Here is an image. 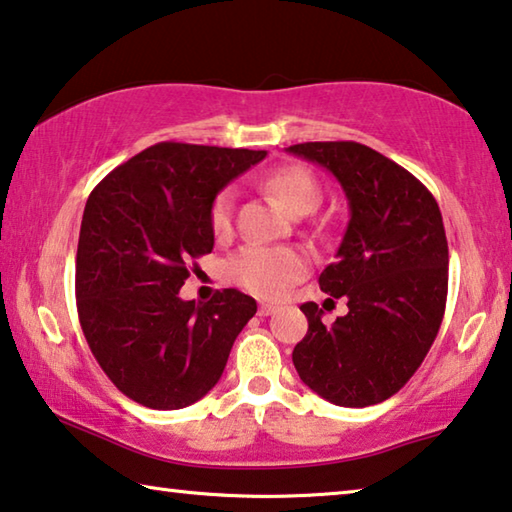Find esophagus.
I'll return each instance as SVG.
<instances>
[{
  "label": "esophagus",
  "instance_id": "esophagus-1",
  "mask_svg": "<svg viewBox=\"0 0 512 512\" xmlns=\"http://www.w3.org/2000/svg\"><path fill=\"white\" fill-rule=\"evenodd\" d=\"M273 312H275V305H269V303H262V305H259V310H257L259 316H269Z\"/></svg>",
  "mask_w": 512,
  "mask_h": 512
}]
</instances>
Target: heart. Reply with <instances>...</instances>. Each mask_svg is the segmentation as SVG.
<instances>
[{
	"label": "heart",
	"instance_id": "1",
	"mask_svg": "<svg viewBox=\"0 0 512 512\" xmlns=\"http://www.w3.org/2000/svg\"><path fill=\"white\" fill-rule=\"evenodd\" d=\"M262 186L287 209L289 214L303 216L319 205L321 189L310 170L300 166H285L269 173ZM234 193L223 189L209 209V225L214 234H227L232 227ZM230 280L250 294L262 298H280L307 273V255L291 246H246L227 259L225 266Z\"/></svg>",
	"mask_w": 512,
	"mask_h": 512
}]
</instances>
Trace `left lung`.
I'll list each match as a JSON object with an SVG mask.
<instances>
[{"label":"left lung","instance_id":"left-lung-1","mask_svg":"<svg viewBox=\"0 0 512 512\" xmlns=\"http://www.w3.org/2000/svg\"><path fill=\"white\" fill-rule=\"evenodd\" d=\"M328 168L348 198L351 221L319 287L348 300V314L323 323L303 303L307 335L291 360L303 383L335 405L383 403L415 376L442 326L449 246L433 193L385 154L355 141L287 148Z\"/></svg>","mask_w":512,"mask_h":512}]
</instances>
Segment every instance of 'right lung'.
Segmentation results:
<instances>
[{"mask_svg": "<svg viewBox=\"0 0 512 512\" xmlns=\"http://www.w3.org/2000/svg\"><path fill=\"white\" fill-rule=\"evenodd\" d=\"M264 150L164 141L113 168L86 200L75 294L97 364L129 399L180 410L212 389L255 298L182 300L191 262L212 253L216 193Z\"/></svg>", "mask_w": 512, "mask_h": 512, "instance_id": "obj_1", "label": "right lung"}]
</instances>
